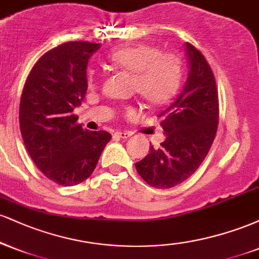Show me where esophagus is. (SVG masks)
<instances>
[{"mask_svg":"<svg viewBox=\"0 0 259 259\" xmlns=\"http://www.w3.org/2000/svg\"><path fill=\"white\" fill-rule=\"evenodd\" d=\"M114 136H115V138H118V139H127V138H130V136H132V133H129V132H117V133H114Z\"/></svg>","mask_w":259,"mask_h":259,"instance_id":"esophagus-1","label":"esophagus"}]
</instances>
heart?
<instances>
[{
    "mask_svg": "<svg viewBox=\"0 0 259 259\" xmlns=\"http://www.w3.org/2000/svg\"><path fill=\"white\" fill-rule=\"evenodd\" d=\"M114 68L133 74V89L152 105H162L174 96L180 85L181 64L177 55L159 52L156 46L135 44L114 50L109 55ZM89 88L96 85L94 70L88 73Z\"/></svg>",
    "mask_w": 259,
    "mask_h": 259,
    "instance_id": "heart-1",
    "label": "heart"
}]
</instances>
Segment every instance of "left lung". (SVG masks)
Returning a JSON list of instances; mask_svg holds the SVG:
<instances>
[{
    "label": "left lung",
    "mask_w": 259,
    "mask_h": 259,
    "mask_svg": "<svg viewBox=\"0 0 259 259\" xmlns=\"http://www.w3.org/2000/svg\"><path fill=\"white\" fill-rule=\"evenodd\" d=\"M185 51V85L158 114L165 140L158 148L150 144L147 156L135 163L140 177L157 189H169L191 177L206 158L218 127V91L212 69L192 45L186 42Z\"/></svg>",
    "instance_id": "8db88e82"
}]
</instances>
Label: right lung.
Masks as SVG:
<instances>
[{
  "label": "right lung",
  "mask_w": 259,
  "mask_h": 259,
  "mask_svg": "<svg viewBox=\"0 0 259 259\" xmlns=\"http://www.w3.org/2000/svg\"><path fill=\"white\" fill-rule=\"evenodd\" d=\"M100 47L88 41L59 45L35 63L23 89L19 124L25 147L36 167L58 185L88 179L112 138L82 129L73 114L88 90V62Z\"/></svg>",
  "instance_id": "right-lung-1"
}]
</instances>
